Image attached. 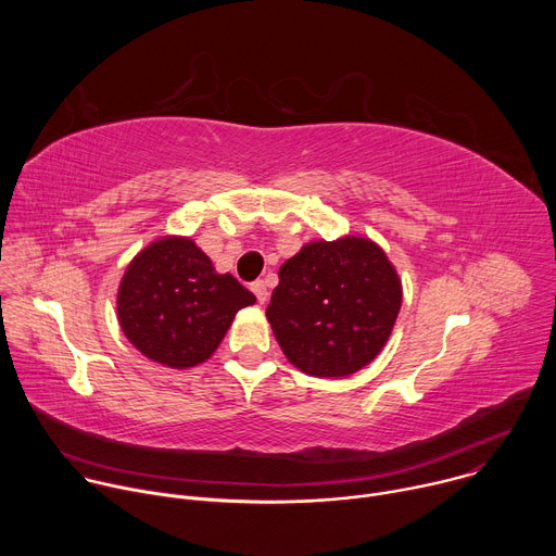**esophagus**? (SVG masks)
<instances>
[{
  "label": "esophagus",
  "instance_id": "obj_1",
  "mask_svg": "<svg viewBox=\"0 0 556 556\" xmlns=\"http://www.w3.org/2000/svg\"><path fill=\"white\" fill-rule=\"evenodd\" d=\"M251 290L255 292V296H257L260 303H266V301H268V286H266L264 279L253 281V283H251Z\"/></svg>",
  "mask_w": 556,
  "mask_h": 556
}]
</instances>
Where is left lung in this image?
Listing matches in <instances>:
<instances>
[{"instance_id": "left-lung-1", "label": "left lung", "mask_w": 556, "mask_h": 556, "mask_svg": "<svg viewBox=\"0 0 556 556\" xmlns=\"http://www.w3.org/2000/svg\"><path fill=\"white\" fill-rule=\"evenodd\" d=\"M403 290L384 253L363 237L312 242L279 268L266 316L292 365L339 378L387 343Z\"/></svg>"}]
</instances>
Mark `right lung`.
Masks as SVG:
<instances>
[{
	"mask_svg": "<svg viewBox=\"0 0 556 556\" xmlns=\"http://www.w3.org/2000/svg\"><path fill=\"white\" fill-rule=\"evenodd\" d=\"M255 294L232 275H217L187 237H165L134 257L118 288V321L147 358L185 369L204 363L237 309Z\"/></svg>",
	"mask_w": 556,
	"mask_h": 556,
	"instance_id": "add662e5",
	"label": "right lung"
}]
</instances>
